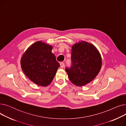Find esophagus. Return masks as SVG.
I'll use <instances>...</instances> for the list:
<instances>
[{
    "mask_svg": "<svg viewBox=\"0 0 126 126\" xmlns=\"http://www.w3.org/2000/svg\"><path fill=\"white\" fill-rule=\"evenodd\" d=\"M60 67H61V68H64V63H63V62H61V63H60Z\"/></svg>",
    "mask_w": 126,
    "mask_h": 126,
    "instance_id": "1",
    "label": "esophagus"
}]
</instances>
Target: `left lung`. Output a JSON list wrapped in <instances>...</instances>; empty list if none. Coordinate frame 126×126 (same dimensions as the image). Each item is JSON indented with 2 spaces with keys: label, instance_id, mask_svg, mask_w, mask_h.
<instances>
[{
  "label": "left lung",
  "instance_id": "obj_1",
  "mask_svg": "<svg viewBox=\"0 0 126 126\" xmlns=\"http://www.w3.org/2000/svg\"><path fill=\"white\" fill-rule=\"evenodd\" d=\"M72 66L66 68L68 78L77 86H83L94 80L100 72L102 59L95 46L85 41L71 47Z\"/></svg>",
  "mask_w": 126,
  "mask_h": 126
}]
</instances>
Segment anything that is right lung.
I'll list each match as a JSON object with an SVG mask.
<instances>
[{"label":"right lung","instance_id":"obj_1","mask_svg":"<svg viewBox=\"0 0 126 126\" xmlns=\"http://www.w3.org/2000/svg\"><path fill=\"white\" fill-rule=\"evenodd\" d=\"M52 49V45L38 41L32 44L21 58V67L24 74L40 86H47L51 83L60 67L55 55L51 52Z\"/></svg>","mask_w":126,"mask_h":126}]
</instances>
